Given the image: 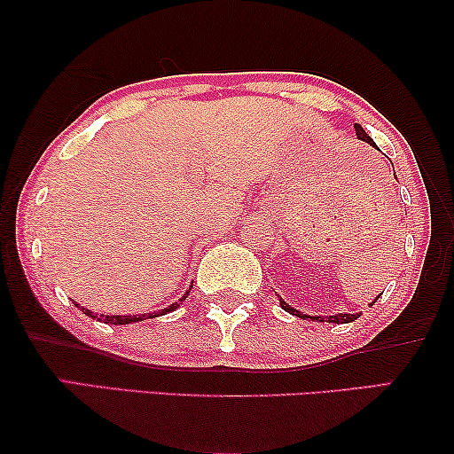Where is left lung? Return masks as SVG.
I'll use <instances>...</instances> for the list:
<instances>
[{
	"instance_id": "obj_1",
	"label": "left lung",
	"mask_w": 454,
	"mask_h": 454,
	"mask_svg": "<svg viewBox=\"0 0 454 454\" xmlns=\"http://www.w3.org/2000/svg\"><path fill=\"white\" fill-rule=\"evenodd\" d=\"M356 134H357V138L359 140H364V142H368V145H372V146H376L374 145V140L370 138L368 134L364 132V128L359 126V123H356ZM378 238V235H376ZM384 239V238H382ZM278 301H281V308L285 309V312H289V314H294V316H297V318H309V320H316V322H334V325H347V322H353V320H357L359 318V314H347V312H343V314H334V316H326V318H322V316H308V314H301V312H297L295 308H291V306H287V303H285L281 297H278ZM374 303V301H372Z\"/></svg>"
}]
</instances>
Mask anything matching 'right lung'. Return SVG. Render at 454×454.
Here are the masks:
<instances>
[{"label":"right lung","mask_w":454,"mask_h":454,"mask_svg":"<svg viewBox=\"0 0 454 454\" xmlns=\"http://www.w3.org/2000/svg\"><path fill=\"white\" fill-rule=\"evenodd\" d=\"M188 295H190V291H185L184 297H182V300H179V301H184L185 297H188ZM76 306H78L80 309H82L84 314H89L90 318H97V316L92 314L90 309L82 308V306H80V303H76ZM176 308H177V301H176V303H171L169 308L160 309V312H153V314H142V316H101V318H98V320H103L105 325H132V322H140V320H146V318H157V316H163V314H167V312H173V309H176Z\"/></svg>","instance_id":"obj_1"}]
</instances>
